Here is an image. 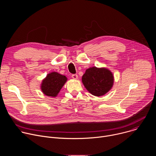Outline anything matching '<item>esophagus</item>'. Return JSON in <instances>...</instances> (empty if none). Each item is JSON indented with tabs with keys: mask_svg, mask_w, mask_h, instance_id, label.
Returning <instances> with one entry per match:
<instances>
[{
	"mask_svg": "<svg viewBox=\"0 0 156 156\" xmlns=\"http://www.w3.org/2000/svg\"><path fill=\"white\" fill-rule=\"evenodd\" d=\"M72 78H73V79L76 80V79H77V78H78V75H77L76 74H73V75H72Z\"/></svg>",
	"mask_w": 156,
	"mask_h": 156,
	"instance_id": "34e87169",
	"label": "esophagus"
}]
</instances>
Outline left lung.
<instances>
[{"instance_id": "8db88e82", "label": "left lung", "mask_w": 156, "mask_h": 156, "mask_svg": "<svg viewBox=\"0 0 156 156\" xmlns=\"http://www.w3.org/2000/svg\"><path fill=\"white\" fill-rule=\"evenodd\" d=\"M82 82L86 90L96 96L107 93L114 83V76L108 70L97 67L90 68L82 76Z\"/></svg>"}]
</instances>
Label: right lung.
<instances>
[{
	"label": "right lung",
	"instance_id": "right-lung-1",
	"mask_svg": "<svg viewBox=\"0 0 156 156\" xmlns=\"http://www.w3.org/2000/svg\"><path fill=\"white\" fill-rule=\"evenodd\" d=\"M66 78L57 72L48 75L42 81L41 90L44 94L48 96L55 97L66 81Z\"/></svg>",
	"mask_w": 156,
	"mask_h": 156
}]
</instances>
